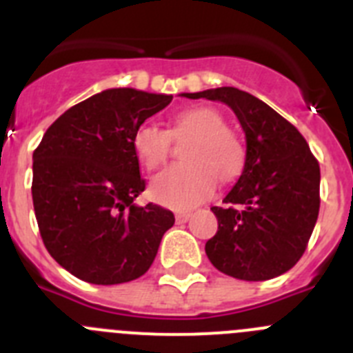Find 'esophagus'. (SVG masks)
I'll use <instances>...</instances> for the list:
<instances>
[{
  "instance_id": "34e87169",
  "label": "esophagus",
  "mask_w": 353,
  "mask_h": 353,
  "mask_svg": "<svg viewBox=\"0 0 353 353\" xmlns=\"http://www.w3.org/2000/svg\"><path fill=\"white\" fill-rule=\"evenodd\" d=\"M174 219H176V224L187 223V221L191 219V212H179V214L174 215Z\"/></svg>"
}]
</instances>
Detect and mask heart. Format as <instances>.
Returning a JSON list of instances; mask_svg holds the SVG:
<instances>
[{"instance_id": "heart-1", "label": "heart", "mask_w": 353, "mask_h": 353, "mask_svg": "<svg viewBox=\"0 0 353 353\" xmlns=\"http://www.w3.org/2000/svg\"><path fill=\"white\" fill-rule=\"evenodd\" d=\"M185 164H174L161 171L150 183V196L164 207L185 210L205 201L219 182H232L245 166V146L235 130L210 105H196L180 111L168 130L143 123L132 134V150L145 170L154 171L166 161L171 139L182 141Z\"/></svg>"}]
</instances>
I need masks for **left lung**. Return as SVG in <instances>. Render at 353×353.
Wrapping results in <instances>:
<instances>
[{
  "instance_id": "left-lung-1",
  "label": "left lung",
  "mask_w": 353,
  "mask_h": 353,
  "mask_svg": "<svg viewBox=\"0 0 353 353\" xmlns=\"http://www.w3.org/2000/svg\"><path fill=\"white\" fill-rule=\"evenodd\" d=\"M233 109L245 132L239 182L212 207L217 233L205 244L215 269L244 281L281 276L304 254L320 210V166L304 136L254 95L233 86L183 93Z\"/></svg>"
}]
</instances>
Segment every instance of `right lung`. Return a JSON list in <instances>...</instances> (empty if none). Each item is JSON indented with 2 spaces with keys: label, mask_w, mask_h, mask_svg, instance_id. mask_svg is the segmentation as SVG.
Here are the masks:
<instances>
[{
  "label": "right lung",
  "mask_w": 353,
  "mask_h": 353,
  "mask_svg": "<svg viewBox=\"0 0 353 353\" xmlns=\"http://www.w3.org/2000/svg\"><path fill=\"white\" fill-rule=\"evenodd\" d=\"M173 95L111 88L67 109L33 152V208L43 245L72 276L120 285L154 263L171 210L145 191L132 134Z\"/></svg>",
  "instance_id": "1"
}]
</instances>
